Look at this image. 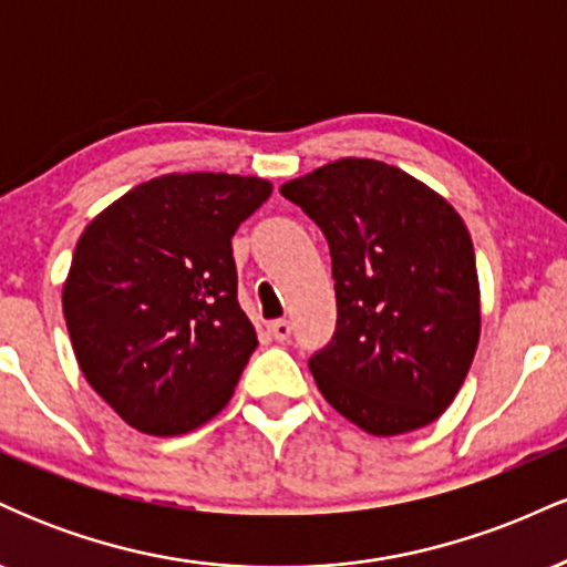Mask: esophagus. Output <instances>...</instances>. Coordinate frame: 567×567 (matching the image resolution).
Segmentation results:
<instances>
[{
  "label": "esophagus",
  "instance_id": "34e87169",
  "mask_svg": "<svg viewBox=\"0 0 567 567\" xmlns=\"http://www.w3.org/2000/svg\"><path fill=\"white\" fill-rule=\"evenodd\" d=\"M290 330H292V328H290V322H288V320H275V322L269 324V333L275 336L279 343L288 341V338H290Z\"/></svg>",
  "mask_w": 567,
  "mask_h": 567
}]
</instances>
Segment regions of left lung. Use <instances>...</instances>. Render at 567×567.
<instances>
[{
	"label": "left lung",
	"mask_w": 567,
	"mask_h": 567,
	"mask_svg": "<svg viewBox=\"0 0 567 567\" xmlns=\"http://www.w3.org/2000/svg\"><path fill=\"white\" fill-rule=\"evenodd\" d=\"M320 226L336 279V333L309 360L317 389L375 437L437 421L480 341V282L464 218L379 159L347 157L288 181Z\"/></svg>",
	"instance_id": "obj_1"
}]
</instances>
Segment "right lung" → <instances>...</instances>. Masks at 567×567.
Listing matches in <instances>:
<instances>
[{"label":"right lung","instance_id":"1","mask_svg":"<svg viewBox=\"0 0 567 567\" xmlns=\"http://www.w3.org/2000/svg\"><path fill=\"white\" fill-rule=\"evenodd\" d=\"M269 194L256 175H159L82 231L63 317L84 379L125 424L175 437L231 400L258 347L231 237Z\"/></svg>","mask_w":567,"mask_h":567}]
</instances>
